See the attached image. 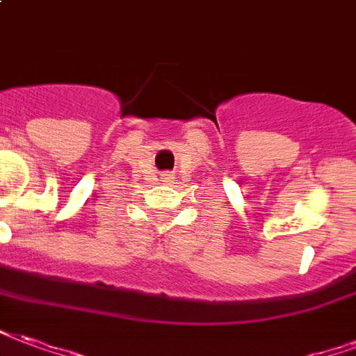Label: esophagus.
<instances>
[{"mask_svg":"<svg viewBox=\"0 0 356 356\" xmlns=\"http://www.w3.org/2000/svg\"><path fill=\"white\" fill-rule=\"evenodd\" d=\"M162 179H164V183H170L171 179H173V175H171V173H164V175H162Z\"/></svg>","mask_w":356,"mask_h":356,"instance_id":"obj_1","label":"esophagus"}]
</instances>
